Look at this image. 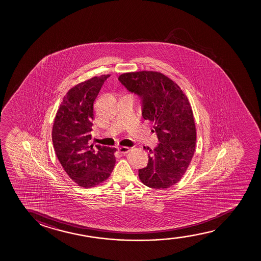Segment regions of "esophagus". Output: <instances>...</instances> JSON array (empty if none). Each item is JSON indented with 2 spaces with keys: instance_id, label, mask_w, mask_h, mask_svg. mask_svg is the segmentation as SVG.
I'll use <instances>...</instances> for the list:
<instances>
[{
  "instance_id": "esophagus-1",
  "label": "esophagus",
  "mask_w": 261,
  "mask_h": 261,
  "mask_svg": "<svg viewBox=\"0 0 261 261\" xmlns=\"http://www.w3.org/2000/svg\"><path fill=\"white\" fill-rule=\"evenodd\" d=\"M118 152L121 154H126L130 151V148L128 147H119L118 149Z\"/></svg>"
}]
</instances>
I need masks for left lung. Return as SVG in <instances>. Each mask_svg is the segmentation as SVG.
<instances>
[{"instance_id":"1","label":"left lung","mask_w":261,"mask_h":261,"mask_svg":"<svg viewBox=\"0 0 261 261\" xmlns=\"http://www.w3.org/2000/svg\"><path fill=\"white\" fill-rule=\"evenodd\" d=\"M119 82L139 97L142 116L154 124L160 143L144 147L149 161L138 170L141 181L155 189L174 186L182 178L192 161L196 144L193 111L186 94L168 76L153 71L125 73Z\"/></svg>"}]
</instances>
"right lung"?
<instances>
[{"instance_id":"1","label":"right lung","mask_w":261,"mask_h":261,"mask_svg":"<svg viewBox=\"0 0 261 261\" xmlns=\"http://www.w3.org/2000/svg\"><path fill=\"white\" fill-rule=\"evenodd\" d=\"M109 76H94L69 90L54 119L53 143L58 160L68 176L85 188L105 181L116 162L115 148L90 144L93 103Z\"/></svg>"}]
</instances>
